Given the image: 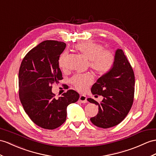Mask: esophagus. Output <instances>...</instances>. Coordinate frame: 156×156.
<instances>
[{"mask_svg": "<svg viewBox=\"0 0 156 156\" xmlns=\"http://www.w3.org/2000/svg\"><path fill=\"white\" fill-rule=\"evenodd\" d=\"M79 100L81 102H82V103H86V102H87V97L85 95H80Z\"/></svg>", "mask_w": 156, "mask_h": 156, "instance_id": "obj_1", "label": "esophagus"}]
</instances>
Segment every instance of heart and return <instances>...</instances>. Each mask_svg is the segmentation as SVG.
Instances as JSON below:
<instances>
[{
    "mask_svg": "<svg viewBox=\"0 0 156 156\" xmlns=\"http://www.w3.org/2000/svg\"><path fill=\"white\" fill-rule=\"evenodd\" d=\"M75 49L89 60V66L96 73L104 75L112 70L115 63V55L111 50L104 49L102 45L94 41H83L75 45ZM66 54L60 55L59 66H65ZM93 81V75L90 73L76 75L72 79V83L78 91L83 92L87 90Z\"/></svg>",
    "mask_w": 156,
    "mask_h": 156,
    "instance_id": "obj_1",
    "label": "heart"
}]
</instances>
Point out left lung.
I'll return each instance as SVG.
<instances>
[{
	"label": "left lung",
	"instance_id": "obj_1",
	"mask_svg": "<svg viewBox=\"0 0 156 156\" xmlns=\"http://www.w3.org/2000/svg\"><path fill=\"white\" fill-rule=\"evenodd\" d=\"M115 59L112 70L98 78L91 88L93 94L102 95L103 100L98 103L93 98H87L98 106V113L90 120L99 128H108L120 123L134 101L135 77L132 67L121 49H116Z\"/></svg>",
	"mask_w": 156,
	"mask_h": 156
}]
</instances>
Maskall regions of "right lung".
Here are the masks:
<instances>
[{
    "label": "right lung",
    "mask_w": 156,
    "mask_h": 156,
    "mask_svg": "<svg viewBox=\"0 0 156 156\" xmlns=\"http://www.w3.org/2000/svg\"><path fill=\"white\" fill-rule=\"evenodd\" d=\"M66 47L63 41H44L25 55L19 69L21 103L32 122L44 129L53 130L62 125L67 106L79 98L72 89L58 98L51 92L52 85L63 79L58 62Z\"/></svg>",
    "instance_id": "1"
}]
</instances>
